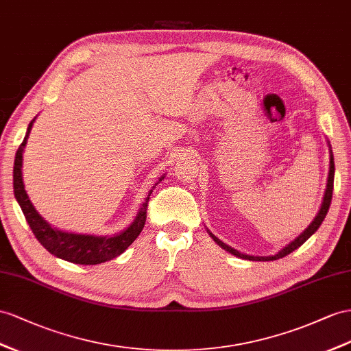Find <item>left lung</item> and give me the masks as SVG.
Instances as JSON below:
<instances>
[{
  "instance_id": "8db88e82",
  "label": "left lung",
  "mask_w": 351,
  "mask_h": 351,
  "mask_svg": "<svg viewBox=\"0 0 351 351\" xmlns=\"http://www.w3.org/2000/svg\"><path fill=\"white\" fill-rule=\"evenodd\" d=\"M334 175H335V165H334V157L330 156V167H329V178H328L326 193H325V197H323V203H322V208H320V210H319V213H317V217L314 218V221L310 223L308 228L305 230L300 237H296L291 245H287L285 249H282L280 252H278V254L274 255V256H250V255L240 254V252H237L236 249H232V247L227 246L226 243H222V241H221L218 237H215V236L212 234V232H209V234L212 236V239H213L215 241H217V243H218L221 247L228 250L230 254L236 255V256H239V258L249 259V261H274V259H278V258H283V256H286V255H289L291 252H293L295 249H298V247L304 243L305 240H308L310 236H313L314 232L317 231V228L320 227V223L323 222V219H325L326 213H328V210H329L330 200H332V191H334Z\"/></svg>"
}]
</instances>
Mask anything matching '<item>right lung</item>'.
Masks as SVG:
<instances>
[{
    "mask_svg": "<svg viewBox=\"0 0 351 351\" xmlns=\"http://www.w3.org/2000/svg\"><path fill=\"white\" fill-rule=\"evenodd\" d=\"M32 121L28 125V132H26L23 142L21 143L19 149L16 152L14 167H13V188H14L16 200L21 204L22 212L25 215L26 221L29 223L34 236L37 237V240L49 250L50 254L74 264L95 265V264L110 261V259L121 255L124 250L128 249L134 240H136V237L141 234L143 226H145L149 197H147V202L142 204V209L138 213V217L132 226L114 237L71 234V232H64L50 227L49 223L40 217L38 212L35 210L28 194L25 191L23 181H22V152L25 148L26 139L29 136Z\"/></svg>",
    "mask_w": 351,
    "mask_h": 351,
    "instance_id": "add662e5",
    "label": "right lung"
}]
</instances>
